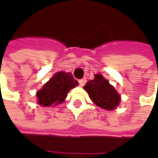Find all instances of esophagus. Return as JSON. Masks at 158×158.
I'll list each match as a JSON object with an SVG mask.
<instances>
[{
    "instance_id": "obj_1",
    "label": "esophagus",
    "mask_w": 158,
    "mask_h": 158,
    "mask_svg": "<svg viewBox=\"0 0 158 158\" xmlns=\"http://www.w3.org/2000/svg\"><path fill=\"white\" fill-rule=\"evenodd\" d=\"M85 82H86V80L85 79H80L79 81V85L80 86H84L85 85Z\"/></svg>"
}]
</instances>
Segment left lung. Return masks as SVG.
<instances>
[{"mask_svg": "<svg viewBox=\"0 0 158 158\" xmlns=\"http://www.w3.org/2000/svg\"><path fill=\"white\" fill-rule=\"evenodd\" d=\"M84 89L89 93V98L93 102L102 108L113 110L119 104L118 93L101 74H96L94 79L86 83Z\"/></svg>", "mask_w": 158, "mask_h": 158, "instance_id": "obj_1", "label": "left lung"}]
</instances>
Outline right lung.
Segmentation results:
<instances>
[{"label":"right lung","mask_w":158,"mask_h":158,"mask_svg":"<svg viewBox=\"0 0 158 158\" xmlns=\"http://www.w3.org/2000/svg\"><path fill=\"white\" fill-rule=\"evenodd\" d=\"M78 85V81L73 79L71 73H56L37 92L39 104L44 106L57 105L65 100L69 90Z\"/></svg>","instance_id":"add662e5"}]
</instances>
